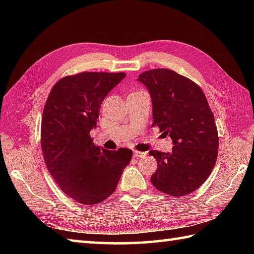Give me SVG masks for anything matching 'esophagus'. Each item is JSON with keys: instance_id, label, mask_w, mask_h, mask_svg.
Returning <instances> with one entry per match:
<instances>
[{"instance_id": "1", "label": "esophagus", "mask_w": 254, "mask_h": 254, "mask_svg": "<svg viewBox=\"0 0 254 254\" xmlns=\"http://www.w3.org/2000/svg\"><path fill=\"white\" fill-rule=\"evenodd\" d=\"M133 156H134V157H136V158H142V157H145V156H146V153L138 152V150H134Z\"/></svg>"}]
</instances>
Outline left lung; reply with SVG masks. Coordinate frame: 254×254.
Here are the masks:
<instances>
[{"instance_id": "8db88e82", "label": "left lung", "mask_w": 254, "mask_h": 254, "mask_svg": "<svg viewBox=\"0 0 254 254\" xmlns=\"http://www.w3.org/2000/svg\"><path fill=\"white\" fill-rule=\"evenodd\" d=\"M148 89L153 104V127L168 134L171 153L150 150L157 170L153 186L171 196H183L206 181L218 155V133L214 115L201 87L168 68L141 73L137 78Z\"/></svg>"}]
</instances>
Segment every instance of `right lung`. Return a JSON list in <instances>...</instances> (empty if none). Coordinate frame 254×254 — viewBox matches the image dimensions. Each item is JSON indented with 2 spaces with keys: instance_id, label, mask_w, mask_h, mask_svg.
Here are the masks:
<instances>
[{
  "instance_id": "right-lung-1",
  "label": "right lung",
  "mask_w": 254,
  "mask_h": 254,
  "mask_svg": "<svg viewBox=\"0 0 254 254\" xmlns=\"http://www.w3.org/2000/svg\"><path fill=\"white\" fill-rule=\"evenodd\" d=\"M126 73L83 72L61 78L46 101L41 120V149L50 175L71 199L84 205L104 201L115 192L132 150L96 146V127L106 96Z\"/></svg>"
}]
</instances>
